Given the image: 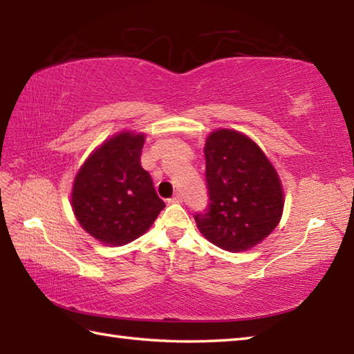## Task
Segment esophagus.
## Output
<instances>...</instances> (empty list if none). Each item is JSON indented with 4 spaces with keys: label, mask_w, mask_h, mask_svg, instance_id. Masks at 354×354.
Returning a JSON list of instances; mask_svg holds the SVG:
<instances>
[{
    "label": "esophagus",
    "mask_w": 354,
    "mask_h": 354,
    "mask_svg": "<svg viewBox=\"0 0 354 354\" xmlns=\"http://www.w3.org/2000/svg\"><path fill=\"white\" fill-rule=\"evenodd\" d=\"M183 201V196L179 195V194H176L175 196H171L170 199H169V203H171V204H176V203H181Z\"/></svg>",
    "instance_id": "1"
}]
</instances>
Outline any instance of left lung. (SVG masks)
<instances>
[{
  "mask_svg": "<svg viewBox=\"0 0 354 354\" xmlns=\"http://www.w3.org/2000/svg\"><path fill=\"white\" fill-rule=\"evenodd\" d=\"M209 207L195 221L205 239L229 252L261 243L283 214V187L271 160L246 134L220 128L204 145Z\"/></svg>",
  "mask_w": 354,
  "mask_h": 354,
  "instance_id": "1",
  "label": "left lung"
}]
</instances>
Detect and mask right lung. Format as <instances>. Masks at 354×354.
Here are the masks:
<instances>
[{"label": "right lung", "instance_id": "obj_1", "mask_svg": "<svg viewBox=\"0 0 354 354\" xmlns=\"http://www.w3.org/2000/svg\"><path fill=\"white\" fill-rule=\"evenodd\" d=\"M145 134L122 131L106 139L74 178L71 205L80 226L108 246L139 239L165 207L140 165Z\"/></svg>", "mask_w": 354, "mask_h": 354}]
</instances>
